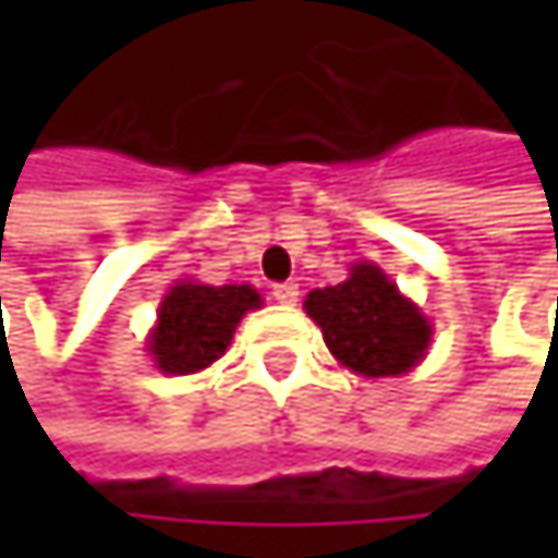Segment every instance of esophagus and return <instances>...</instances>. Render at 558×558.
Segmentation results:
<instances>
[{
    "label": "esophagus",
    "mask_w": 558,
    "mask_h": 558,
    "mask_svg": "<svg viewBox=\"0 0 558 558\" xmlns=\"http://www.w3.org/2000/svg\"><path fill=\"white\" fill-rule=\"evenodd\" d=\"M296 296H300V287L293 283V280H287V283H275V300L283 303V306H293L296 303Z\"/></svg>",
    "instance_id": "obj_1"
}]
</instances>
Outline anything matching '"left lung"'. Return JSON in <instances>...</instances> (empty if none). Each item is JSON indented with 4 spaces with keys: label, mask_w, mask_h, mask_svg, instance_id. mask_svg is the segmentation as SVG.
I'll list each match as a JSON object with an SVG mask.
<instances>
[{
    "label": "left lung",
    "mask_w": 558,
    "mask_h": 558,
    "mask_svg": "<svg viewBox=\"0 0 558 558\" xmlns=\"http://www.w3.org/2000/svg\"><path fill=\"white\" fill-rule=\"evenodd\" d=\"M303 310L323 329L326 349L365 378L410 372L433 339L420 306L372 262L352 265L349 278L336 287L310 290Z\"/></svg>",
    "instance_id": "8db88e82"
}]
</instances>
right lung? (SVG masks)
I'll use <instances>...</instances> for the list:
<instances>
[{"instance_id":"add662e5","label":"right lung","mask_w":558,"mask_h":558,"mask_svg":"<svg viewBox=\"0 0 558 558\" xmlns=\"http://www.w3.org/2000/svg\"><path fill=\"white\" fill-rule=\"evenodd\" d=\"M262 306L252 283H196L177 280L161 300L148 352L165 375H196L226 355L239 319Z\"/></svg>"}]
</instances>
